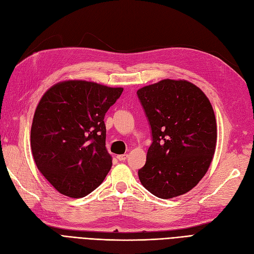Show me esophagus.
Wrapping results in <instances>:
<instances>
[{"mask_svg": "<svg viewBox=\"0 0 254 254\" xmlns=\"http://www.w3.org/2000/svg\"><path fill=\"white\" fill-rule=\"evenodd\" d=\"M116 158H118L120 161H125L128 158V155L124 154V155H118L116 156Z\"/></svg>", "mask_w": 254, "mask_h": 254, "instance_id": "esophagus-1", "label": "esophagus"}]
</instances>
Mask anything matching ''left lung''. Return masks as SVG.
I'll return each instance as SVG.
<instances>
[{"mask_svg":"<svg viewBox=\"0 0 254 254\" xmlns=\"http://www.w3.org/2000/svg\"><path fill=\"white\" fill-rule=\"evenodd\" d=\"M152 130L141 184L160 198L188 192L206 174L217 125L208 98L186 80L166 79L136 92Z\"/></svg>","mask_w":254,"mask_h":254,"instance_id":"8db88e82","label":"left lung"}]
</instances>
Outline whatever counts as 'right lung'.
Instances as JSON below:
<instances>
[{
  "instance_id": "obj_1",
  "label": "right lung",
  "mask_w": 254,
  "mask_h": 254,
  "mask_svg": "<svg viewBox=\"0 0 254 254\" xmlns=\"http://www.w3.org/2000/svg\"><path fill=\"white\" fill-rule=\"evenodd\" d=\"M122 87L95 82H60L40 99L31 128L36 166L60 193L82 197L97 188L112 167L106 148L105 115Z\"/></svg>"
}]
</instances>
